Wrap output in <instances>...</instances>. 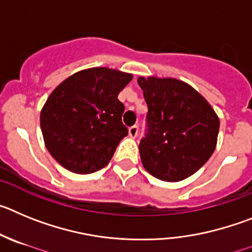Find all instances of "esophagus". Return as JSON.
Masks as SVG:
<instances>
[{"instance_id": "esophagus-1", "label": "esophagus", "mask_w": 252, "mask_h": 252, "mask_svg": "<svg viewBox=\"0 0 252 252\" xmlns=\"http://www.w3.org/2000/svg\"><path fill=\"white\" fill-rule=\"evenodd\" d=\"M129 135H130L131 138H137V135H138V126H133L129 128Z\"/></svg>"}]
</instances>
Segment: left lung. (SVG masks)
<instances>
[{
  "label": "left lung",
  "instance_id": "left-lung-1",
  "mask_svg": "<svg viewBox=\"0 0 252 252\" xmlns=\"http://www.w3.org/2000/svg\"><path fill=\"white\" fill-rule=\"evenodd\" d=\"M138 84L148 105V133L139 144L143 167L158 180H186L215 152L219 117L185 81L140 76Z\"/></svg>",
  "mask_w": 252,
  "mask_h": 252
}]
</instances>
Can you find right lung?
Instances as JSON below:
<instances>
[{
  "mask_svg": "<svg viewBox=\"0 0 252 252\" xmlns=\"http://www.w3.org/2000/svg\"><path fill=\"white\" fill-rule=\"evenodd\" d=\"M131 74L90 67L65 79L49 95L40 114L47 151L67 171L89 174L112 159L128 129L118 94Z\"/></svg>",
  "mask_w": 252,
  "mask_h": 252,
  "instance_id": "add662e5",
  "label": "right lung"
}]
</instances>
